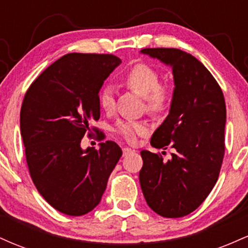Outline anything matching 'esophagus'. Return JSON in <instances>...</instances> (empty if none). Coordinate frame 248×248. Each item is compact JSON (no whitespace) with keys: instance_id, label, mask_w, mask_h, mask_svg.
Returning <instances> with one entry per match:
<instances>
[{"instance_id":"esophagus-1","label":"esophagus","mask_w":248,"mask_h":248,"mask_svg":"<svg viewBox=\"0 0 248 248\" xmlns=\"http://www.w3.org/2000/svg\"><path fill=\"white\" fill-rule=\"evenodd\" d=\"M132 153H133V150L130 149V148H128V147L122 148V155H124V156L129 155V154H132Z\"/></svg>"}]
</instances>
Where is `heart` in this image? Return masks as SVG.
<instances>
[{
	"mask_svg": "<svg viewBox=\"0 0 248 248\" xmlns=\"http://www.w3.org/2000/svg\"><path fill=\"white\" fill-rule=\"evenodd\" d=\"M122 82L127 88L134 91L146 101V109L152 115H158L169 105L171 91L167 85L161 84V76L155 69L147 64L133 66L122 77ZM99 102L102 109L112 112L115 108L114 88L106 85L99 93ZM115 132L128 142H135L138 136L144 135L148 127L141 121H121L116 124Z\"/></svg>",
	"mask_w": 248,
	"mask_h": 248,
	"instance_id": "1",
	"label": "heart"
}]
</instances>
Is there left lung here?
<instances>
[{
  "label": "left lung",
  "mask_w": 248,
  "mask_h": 248,
  "mask_svg": "<svg viewBox=\"0 0 248 248\" xmlns=\"http://www.w3.org/2000/svg\"><path fill=\"white\" fill-rule=\"evenodd\" d=\"M141 53L171 67L175 82L169 114L150 140L154 148L170 146L175 153L166 161L161 154L142 150L141 189L157 215L184 217L205 201L218 179L225 152L224 95L210 71L190 53L168 47Z\"/></svg>",
  "instance_id": "obj_1"
}]
</instances>
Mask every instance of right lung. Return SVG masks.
I'll use <instances>...</instances> for the list:
<instances>
[{"mask_svg":"<svg viewBox=\"0 0 248 248\" xmlns=\"http://www.w3.org/2000/svg\"><path fill=\"white\" fill-rule=\"evenodd\" d=\"M120 64L113 55L69 53L25 93L19 124L30 176L43 198L64 215H86L100 203L122 155L113 141L101 142L99 150L80 146L90 121L100 118L99 91Z\"/></svg>","mask_w":248,"mask_h":248,"instance_id":"add662e5","label":"right lung"}]
</instances>
